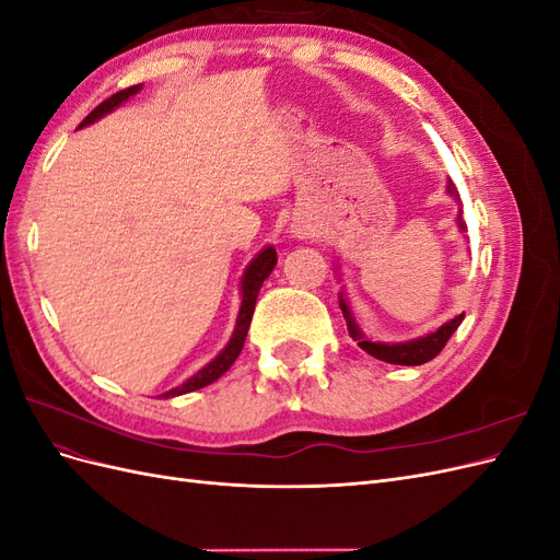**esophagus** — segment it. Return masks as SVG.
I'll list each match as a JSON object with an SVG mask.
<instances>
[{"instance_id": "1", "label": "esophagus", "mask_w": 560, "mask_h": 560, "mask_svg": "<svg viewBox=\"0 0 560 560\" xmlns=\"http://www.w3.org/2000/svg\"><path fill=\"white\" fill-rule=\"evenodd\" d=\"M296 233L301 235V238H303V235H306V231H303V229H296Z\"/></svg>"}]
</instances>
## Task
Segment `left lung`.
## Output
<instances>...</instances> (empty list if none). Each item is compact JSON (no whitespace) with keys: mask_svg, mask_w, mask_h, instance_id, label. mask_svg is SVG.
Segmentation results:
<instances>
[{"mask_svg":"<svg viewBox=\"0 0 560 560\" xmlns=\"http://www.w3.org/2000/svg\"><path fill=\"white\" fill-rule=\"evenodd\" d=\"M448 194L457 198V191L455 186L448 182ZM457 224H460V229L465 231V219L463 214H457ZM341 311H343V317L348 322V331L350 336L358 341V346L369 352L371 358H376L381 362H387V364H401V366H418V364H425L430 360H434L439 352L444 350V346L448 343V338L453 336V331L460 327V322L465 319V313H460L457 317H453L451 322H446L444 327H439L436 331L422 336V338H416V341H409V343H374V341H366V338L362 336V331L358 329V325H354V319L350 317V311L346 306V301L341 296Z\"/></svg>","mask_w":560,"mask_h":560,"instance_id":"1","label":"left lung"}]
</instances>
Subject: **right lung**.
Masks as SVG:
<instances>
[{
	"instance_id": "right-lung-1",
	"label": "right lung",
	"mask_w": 560,
	"mask_h": 560,
	"mask_svg": "<svg viewBox=\"0 0 560 560\" xmlns=\"http://www.w3.org/2000/svg\"><path fill=\"white\" fill-rule=\"evenodd\" d=\"M138 91H140V86H130V89H126V91L114 93L112 97L105 100V103H100L86 118H83L81 126L93 124L95 118L105 116L107 112H112L114 107L121 105L124 100H128L130 95H135ZM276 261H278L276 249H273V247H266V249L259 254V257L247 266L245 276H243V306H241L238 322H235V331H233V336H231L229 346H226L222 352H219L217 358H214L208 366H202L196 376H191L189 381L182 383L179 387H173V389H167V393H163V395H161L163 399H171V397H177V395L194 393V389L206 387V385L214 383L222 374H226V371L231 369V364L235 362V358H238L241 350H243L245 336H247V329H249V322H252V315H254V306H257L259 290H261L264 280L270 276V270H273Z\"/></svg>"
}]
</instances>
